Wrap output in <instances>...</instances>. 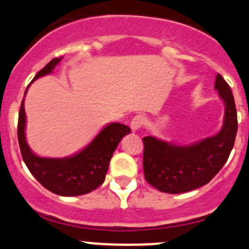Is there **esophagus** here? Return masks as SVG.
<instances>
[{
	"label": "esophagus",
	"instance_id": "esophagus-1",
	"mask_svg": "<svg viewBox=\"0 0 249 249\" xmlns=\"http://www.w3.org/2000/svg\"><path fill=\"white\" fill-rule=\"evenodd\" d=\"M143 124H144V118L142 115H135L131 119V123H130V127H131L132 131H137L142 127Z\"/></svg>",
	"mask_w": 249,
	"mask_h": 249
}]
</instances>
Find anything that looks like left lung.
Listing matches in <instances>:
<instances>
[{
    "mask_svg": "<svg viewBox=\"0 0 249 249\" xmlns=\"http://www.w3.org/2000/svg\"><path fill=\"white\" fill-rule=\"evenodd\" d=\"M214 88L225 105L224 123L217 135L189 145L143 137L144 178L160 192L179 194L202 187L227 162L237 132V112L231 89L219 73Z\"/></svg>",
    "mask_w": 249,
    "mask_h": 249,
    "instance_id": "1",
    "label": "left lung"
}]
</instances>
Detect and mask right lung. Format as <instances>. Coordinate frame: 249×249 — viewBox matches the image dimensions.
Masks as SVG:
<instances>
[{"instance_id": "right-lung-1", "label": "right lung", "mask_w": 249, "mask_h": 249, "mask_svg": "<svg viewBox=\"0 0 249 249\" xmlns=\"http://www.w3.org/2000/svg\"><path fill=\"white\" fill-rule=\"evenodd\" d=\"M61 60L62 56L55 57L48 62L35 76L34 80L52 73L54 67ZM25 124H26V114H25L24 100H22L19 110V120H18V140H19L22 160L32 176L46 189L61 196H77V195L88 194L100 187L106 177L110 158L115 148L125 135L131 132L130 127L126 125L120 123H110L79 153L69 158L54 159V158H41L32 153L25 137Z\"/></svg>"}]
</instances>
